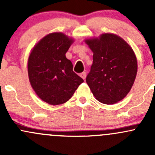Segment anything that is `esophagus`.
<instances>
[{"mask_svg":"<svg viewBox=\"0 0 155 155\" xmlns=\"http://www.w3.org/2000/svg\"><path fill=\"white\" fill-rule=\"evenodd\" d=\"M80 76L82 79H85V78H86V73H85V72H82V73H80Z\"/></svg>","mask_w":155,"mask_h":155,"instance_id":"esophagus-1","label":"esophagus"}]
</instances>
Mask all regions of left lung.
Instances as JSON below:
<instances>
[{
	"label": "left lung",
	"instance_id": "obj_1",
	"mask_svg": "<svg viewBox=\"0 0 155 155\" xmlns=\"http://www.w3.org/2000/svg\"><path fill=\"white\" fill-rule=\"evenodd\" d=\"M93 51V64L86 82L98 101L113 104L129 93L137 73V61L132 48L118 36L104 34L85 40Z\"/></svg>",
	"mask_w": 155,
	"mask_h": 155
}]
</instances>
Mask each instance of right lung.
<instances>
[{
  "label": "right lung",
  "mask_w": 155,
  "mask_h": 155,
  "mask_svg": "<svg viewBox=\"0 0 155 155\" xmlns=\"http://www.w3.org/2000/svg\"><path fill=\"white\" fill-rule=\"evenodd\" d=\"M73 42L62 33H51L30 54L28 71L31 86L40 99L51 105L66 103L84 82L65 55Z\"/></svg>",
  "instance_id": "obj_1"
}]
</instances>
